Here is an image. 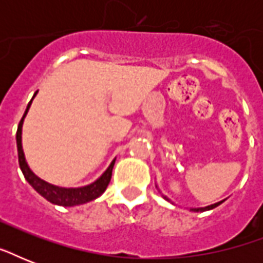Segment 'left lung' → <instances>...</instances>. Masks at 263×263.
Listing matches in <instances>:
<instances>
[{
	"instance_id": "1",
	"label": "left lung",
	"mask_w": 263,
	"mask_h": 263,
	"mask_svg": "<svg viewBox=\"0 0 263 263\" xmlns=\"http://www.w3.org/2000/svg\"><path fill=\"white\" fill-rule=\"evenodd\" d=\"M164 198H165V199H166V200H169L168 198H166V196H164ZM222 202H224V200H221V202H218V203L210 204V206H208V208H203V209H192V210H194V212H204V210H212V209L217 208V206H218V204L222 203Z\"/></svg>"
}]
</instances>
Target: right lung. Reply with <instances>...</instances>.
<instances>
[{"instance_id": "obj_1", "label": "right lung", "mask_w": 263, "mask_h": 263, "mask_svg": "<svg viewBox=\"0 0 263 263\" xmlns=\"http://www.w3.org/2000/svg\"><path fill=\"white\" fill-rule=\"evenodd\" d=\"M36 94V92H35ZM34 98V97H32ZM32 101V99H31ZM31 101L27 106L24 115H23L20 123H18L17 132H16V143H17V154H18V165L22 169L23 175L26 177V180L32 185L35 191L41 194V195L47 199L49 202L54 204H60V206H76V204L87 203L90 200H94L95 198H98L99 195H102L105 190H106L107 184L110 183L111 179V171H113V165H115V160L110 164V166L106 169V172L103 173L97 181H94L90 185L80 188H63L57 187V185H51V184L43 181L31 172V169L28 168V165L24 158V153L22 148V125L23 120L26 117L27 111L30 109Z\"/></svg>"}]
</instances>
